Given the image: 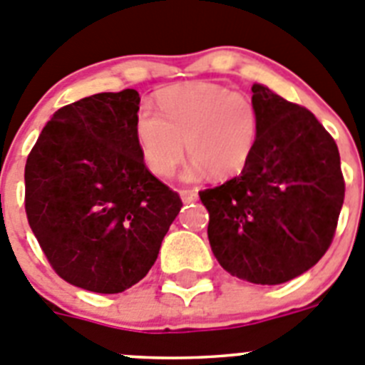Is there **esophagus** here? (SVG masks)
<instances>
[{
	"label": "esophagus",
	"instance_id": "34e87169",
	"mask_svg": "<svg viewBox=\"0 0 365 365\" xmlns=\"http://www.w3.org/2000/svg\"><path fill=\"white\" fill-rule=\"evenodd\" d=\"M180 196H182L183 203H190V202H196V200H198V192H196V190H190V189L180 190Z\"/></svg>",
	"mask_w": 365,
	"mask_h": 365
}]
</instances>
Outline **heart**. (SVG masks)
Returning <instances> with one entry per match:
<instances>
[{"label":"heart","instance_id":"b5f03b06","mask_svg":"<svg viewBox=\"0 0 365 365\" xmlns=\"http://www.w3.org/2000/svg\"><path fill=\"white\" fill-rule=\"evenodd\" d=\"M158 113L143 105L134 133L143 162L156 176H170L187 153L192 162L185 176L209 170L231 178L247 165L260 133V114L244 93L216 83L169 87L156 96Z\"/></svg>","mask_w":365,"mask_h":365}]
</instances>
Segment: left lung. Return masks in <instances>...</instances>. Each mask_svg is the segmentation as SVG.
<instances>
[{
    "mask_svg": "<svg viewBox=\"0 0 365 365\" xmlns=\"http://www.w3.org/2000/svg\"><path fill=\"white\" fill-rule=\"evenodd\" d=\"M260 133L244 170L200 190L212 255L229 274L277 285L326 255L346 195L333 136L311 110L252 85Z\"/></svg>",
    "mask_w": 365,
    "mask_h": 365,
    "instance_id": "1",
    "label": "left lung"
}]
</instances>
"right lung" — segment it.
I'll return each instance as SVG.
<instances>
[{
	"label": "right lung",
	"instance_id": "add662e5",
	"mask_svg": "<svg viewBox=\"0 0 365 365\" xmlns=\"http://www.w3.org/2000/svg\"><path fill=\"white\" fill-rule=\"evenodd\" d=\"M134 88L56 110L25 165L29 225L68 284L114 294L145 277L182 209L147 169L134 123Z\"/></svg>",
	"mask_w": 365,
	"mask_h": 365
}]
</instances>
